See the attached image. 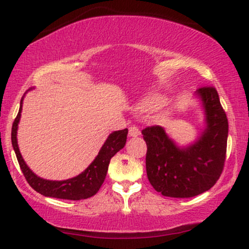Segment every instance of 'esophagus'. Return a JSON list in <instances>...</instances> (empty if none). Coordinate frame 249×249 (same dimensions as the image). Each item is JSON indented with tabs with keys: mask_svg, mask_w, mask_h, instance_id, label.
<instances>
[{
	"mask_svg": "<svg viewBox=\"0 0 249 249\" xmlns=\"http://www.w3.org/2000/svg\"><path fill=\"white\" fill-rule=\"evenodd\" d=\"M139 135H141V130H139L138 127L131 125V127L129 128V136H130V137H137Z\"/></svg>",
	"mask_w": 249,
	"mask_h": 249,
	"instance_id": "34e87169",
	"label": "esophagus"
}]
</instances>
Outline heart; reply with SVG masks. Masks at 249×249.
Listing matches in <instances>:
<instances>
[{"label": "heart", "instance_id": "b5f03b06", "mask_svg": "<svg viewBox=\"0 0 249 249\" xmlns=\"http://www.w3.org/2000/svg\"><path fill=\"white\" fill-rule=\"evenodd\" d=\"M165 97L160 94H154L152 96H148L141 103V107L146 111H156L164 104Z\"/></svg>", "mask_w": 249, "mask_h": 249}]
</instances>
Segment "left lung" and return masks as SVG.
<instances>
[{
    "instance_id": "1",
    "label": "left lung",
    "mask_w": 249,
    "mask_h": 249,
    "mask_svg": "<svg viewBox=\"0 0 249 249\" xmlns=\"http://www.w3.org/2000/svg\"><path fill=\"white\" fill-rule=\"evenodd\" d=\"M196 94L205 110L206 128L194 144L178 147L160 125L142 131L147 145V178L163 196L189 198L199 195L212 188L223 171L228 139L226 112L214 87H200Z\"/></svg>"
}]
</instances>
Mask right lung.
Here are the masks:
<instances>
[{
  "instance_id": "add662e5",
  "label": "right lung",
  "mask_w": 249,
  "mask_h": 249,
  "mask_svg": "<svg viewBox=\"0 0 249 249\" xmlns=\"http://www.w3.org/2000/svg\"><path fill=\"white\" fill-rule=\"evenodd\" d=\"M22 108V100L20 102V108L18 115L15 119L12 124L11 130V142L13 149H15L17 160H18L20 169L25 176L27 182L29 183L33 189L37 193L42 194L46 197H54V198L61 199H70V200H80L86 199L94 196L101 186L103 185L107 172L110 164V160L117 154V153L124 147L125 142H127L128 129L124 130H118L112 132L108 136L104 145L102 146L98 155L95 158L90 165L81 172L79 176L74 178L62 180V181H53V180H46L37 177L23 161L21 154H20L18 142H17V129L21 117Z\"/></svg>"
}]
</instances>
